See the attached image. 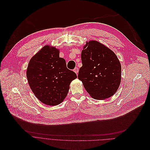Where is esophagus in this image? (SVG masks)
Returning <instances> with one entry per match:
<instances>
[{
	"label": "esophagus",
	"mask_w": 150,
	"mask_h": 150,
	"mask_svg": "<svg viewBox=\"0 0 150 150\" xmlns=\"http://www.w3.org/2000/svg\"><path fill=\"white\" fill-rule=\"evenodd\" d=\"M74 71L76 74H77L78 72H79V69H78L77 67H75L74 69Z\"/></svg>",
	"instance_id": "esophagus-1"
}]
</instances>
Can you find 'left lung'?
<instances>
[{
    "label": "left lung",
    "mask_w": 150,
    "mask_h": 150,
    "mask_svg": "<svg viewBox=\"0 0 150 150\" xmlns=\"http://www.w3.org/2000/svg\"><path fill=\"white\" fill-rule=\"evenodd\" d=\"M82 67L78 79L93 98L104 100L113 96L121 80V65L116 54L94 40L86 42L81 51Z\"/></svg>",
    "instance_id": "obj_1"
}]
</instances>
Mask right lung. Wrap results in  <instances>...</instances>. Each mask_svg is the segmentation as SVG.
<instances>
[{
    "label": "right lung",
    "instance_id": "add662e5",
    "mask_svg": "<svg viewBox=\"0 0 150 150\" xmlns=\"http://www.w3.org/2000/svg\"><path fill=\"white\" fill-rule=\"evenodd\" d=\"M59 51L45 45L30 59L26 70L29 85L35 96L43 103L55 106L66 98L70 83L76 74L68 69Z\"/></svg>",
    "mask_w": 150,
    "mask_h": 150
}]
</instances>
